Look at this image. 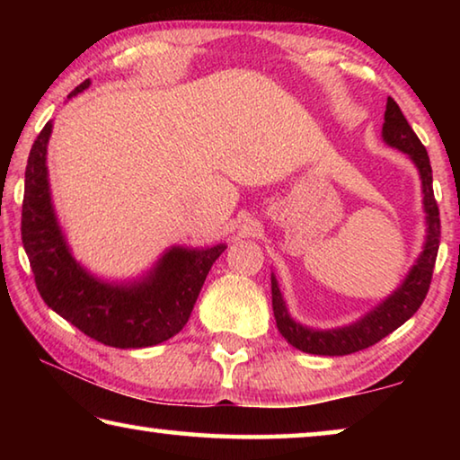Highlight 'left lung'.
Masks as SVG:
<instances>
[{"label":"left lung","mask_w":460,"mask_h":460,"mask_svg":"<svg viewBox=\"0 0 460 460\" xmlns=\"http://www.w3.org/2000/svg\"><path fill=\"white\" fill-rule=\"evenodd\" d=\"M381 137H384V142L389 147H395V150L406 154L414 162L420 174V182H422V207L426 215V237L422 252H420L406 278L402 279V284L392 294L385 296L377 306H373L369 313L357 318L355 323L337 326V329H313V326L294 321L290 316V310L286 306L278 279L271 274V308H274L278 331L298 351L310 355L341 357L376 345L377 341L387 337L389 332H394L416 313L426 298L428 288H430L436 253H438L440 243V217L432 190L430 158H428L426 147L414 134V129L410 128L402 109L392 97H387Z\"/></svg>","instance_id":"8db88e82"}]
</instances>
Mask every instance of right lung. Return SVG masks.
<instances>
[{
	"mask_svg": "<svg viewBox=\"0 0 460 460\" xmlns=\"http://www.w3.org/2000/svg\"><path fill=\"white\" fill-rule=\"evenodd\" d=\"M81 83L68 99L89 89ZM49 121L30 150L22 205V243L42 300L87 337L115 349L154 347L189 323L194 302L227 243L172 245L134 279H103L76 261L54 211L49 166Z\"/></svg>",
	"mask_w": 460,
	"mask_h": 460,
	"instance_id": "1",
	"label": "right lung"
}]
</instances>
